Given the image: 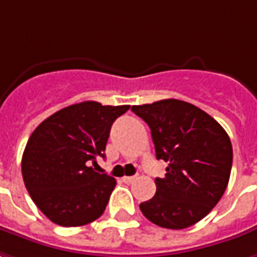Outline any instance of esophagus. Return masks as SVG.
I'll use <instances>...</instances> for the list:
<instances>
[{
	"instance_id": "esophagus-1",
	"label": "esophagus",
	"mask_w": 257,
	"mask_h": 257,
	"mask_svg": "<svg viewBox=\"0 0 257 257\" xmlns=\"http://www.w3.org/2000/svg\"><path fill=\"white\" fill-rule=\"evenodd\" d=\"M135 179H136V176H125V177H123V183H126V184H129V183H134V181H135Z\"/></svg>"
}]
</instances>
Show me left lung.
Returning a JSON list of instances; mask_svg holds the SVG:
<instances>
[{"label": "left lung", "instance_id": "1", "mask_svg": "<svg viewBox=\"0 0 257 257\" xmlns=\"http://www.w3.org/2000/svg\"><path fill=\"white\" fill-rule=\"evenodd\" d=\"M151 128L156 158L169 163L156 194L139 208L151 222L184 229L201 221L224 195L232 167L231 139L198 106L162 99L131 108Z\"/></svg>", "mask_w": 257, "mask_h": 257}]
</instances>
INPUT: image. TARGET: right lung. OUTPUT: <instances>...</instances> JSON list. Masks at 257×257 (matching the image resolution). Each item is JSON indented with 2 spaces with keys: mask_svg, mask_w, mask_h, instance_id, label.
<instances>
[{
  "mask_svg": "<svg viewBox=\"0 0 257 257\" xmlns=\"http://www.w3.org/2000/svg\"><path fill=\"white\" fill-rule=\"evenodd\" d=\"M128 109L84 101L50 115L33 131L22 155V177L52 222L81 226L102 215L116 181L92 166L105 156L111 126Z\"/></svg>",
  "mask_w": 257,
  "mask_h": 257,
  "instance_id": "obj_1",
  "label": "right lung"
}]
</instances>
